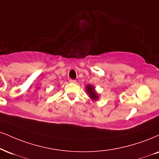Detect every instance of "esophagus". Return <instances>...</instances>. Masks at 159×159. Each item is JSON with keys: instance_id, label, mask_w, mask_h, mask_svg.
I'll list each match as a JSON object with an SVG mask.
<instances>
[{"instance_id": "obj_1", "label": "esophagus", "mask_w": 159, "mask_h": 159, "mask_svg": "<svg viewBox=\"0 0 159 159\" xmlns=\"http://www.w3.org/2000/svg\"><path fill=\"white\" fill-rule=\"evenodd\" d=\"M69 82L70 83H76V81L75 80H70Z\"/></svg>"}]
</instances>
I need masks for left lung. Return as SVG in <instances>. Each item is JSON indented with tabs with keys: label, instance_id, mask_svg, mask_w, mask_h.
I'll return each instance as SVG.
<instances>
[{
	"label": "left lung",
	"instance_id": "1",
	"mask_svg": "<svg viewBox=\"0 0 159 159\" xmlns=\"http://www.w3.org/2000/svg\"><path fill=\"white\" fill-rule=\"evenodd\" d=\"M85 90L87 92L89 97L91 98V100L97 101L99 99V96L98 93L96 91L95 87L92 85H87L85 86Z\"/></svg>",
	"mask_w": 159,
	"mask_h": 159
}]
</instances>
